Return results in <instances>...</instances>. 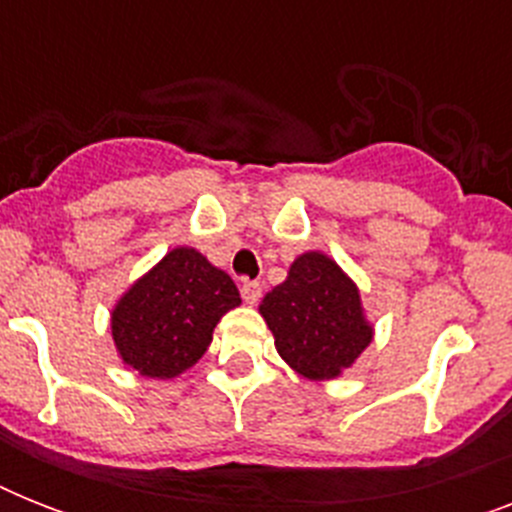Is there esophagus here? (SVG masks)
Wrapping results in <instances>:
<instances>
[{"label":"esophagus","instance_id":"1","mask_svg":"<svg viewBox=\"0 0 512 512\" xmlns=\"http://www.w3.org/2000/svg\"><path fill=\"white\" fill-rule=\"evenodd\" d=\"M260 295H263V284H260V281H244V284H241V297H244V303L255 305L257 300H260Z\"/></svg>","mask_w":512,"mask_h":512}]
</instances>
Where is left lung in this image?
<instances>
[{
    "instance_id": "8db88e82",
    "label": "left lung",
    "mask_w": 512,
    "mask_h": 512,
    "mask_svg": "<svg viewBox=\"0 0 512 512\" xmlns=\"http://www.w3.org/2000/svg\"><path fill=\"white\" fill-rule=\"evenodd\" d=\"M276 350L308 380H335L372 342L358 287L332 257L305 252L260 303Z\"/></svg>"
}]
</instances>
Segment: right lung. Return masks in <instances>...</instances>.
I'll use <instances>...</instances> for the list:
<instances>
[{
    "label": "right lung",
    "mask_w": 512,
    "mask_h": 512,
    "mask_svg": "<svg viewBox=\"0 0 512 512\" xmlns=\"http://www.w3.org/2000/svg\"><path fill=\"white\" fill-rule=\"evenodd\" d=\"M239 303L228 273L196 249L177 247L124 292L111 335L130 369L172 380L204 356L217 321Z\"/></svg>",
    "instance_id": "1"
}]
</instances>
